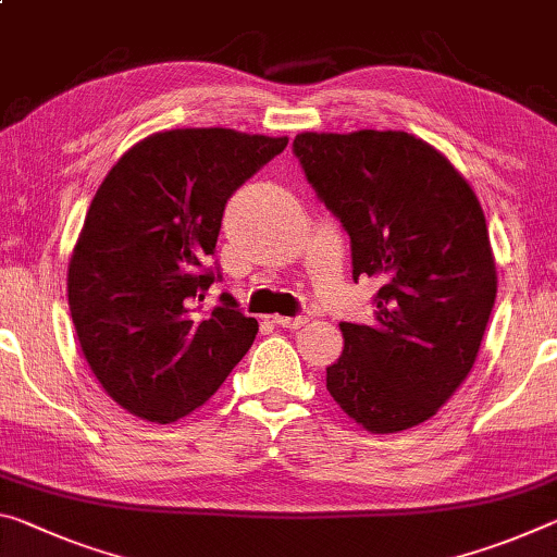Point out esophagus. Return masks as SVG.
<instances>
[{"label":"esophagus","mask_w":557,"mask_h":557,"mask_svg":"<svg viewBox=\"0 0 557 557\" xmlns=\"http://www.w3.org/2000/svg\"><path fill=\"white\" fill-rule=\"evenodd\" d=\"M272 322H275L277 326H285V330H299V326H305L307 322H310V317L307 314H299V317H272Z\"/></svg>","instance_id":"34e87169"}]
</instances>
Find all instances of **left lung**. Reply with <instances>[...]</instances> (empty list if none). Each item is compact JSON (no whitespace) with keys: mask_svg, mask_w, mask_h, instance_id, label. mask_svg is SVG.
Segmentation results:
<instances>
[{"mask_svg":"<svg viewBox=\"0 0 557 557\" xmlns=\"http://www.w3.org/2000/svg\"><path fill=\"white\" fill-rule=\"evenodd\" d=\"M305 178L351 243V275L379 277L374 322H342L326 389L372 434L434 417L469 376L496 302V262L471 185L404 131L299 134Z\"/></svg>","mask_w":557,"mask_h":557,"instance_id":"8db88e82","label":"left lung"}]
</instances>
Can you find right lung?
I'll return each mask as SVG.
<instances>
[{
    "label": "right lung",
    "mask_w": 557,
    "mask_h": 557,
    "mask_svg": "<svg viewBox=\"0 0 557 557\" xmlns=\"http://www.w3.org/2000/svg\"><path fill=\"white\" fill-rule=\"evenodd\" d=\"M287 138L233 128L153 134L96 190L69 262V310L103 392L171 423L213 396L258 334L233 295L202 312L225 202Z\"/></svg>",
    "instance_id": "right-lung-1"
}]
</instances>
